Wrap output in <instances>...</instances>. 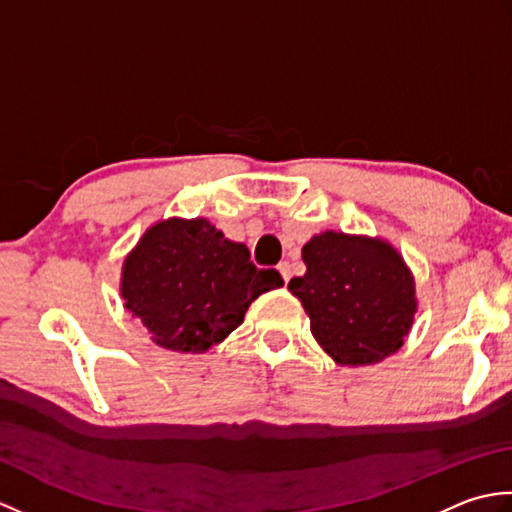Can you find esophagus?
I'll return each mask as SVG.
<instances>
[{
  "label": "esophagus",
  "mask_w": 512,
  "mask_h": 512,
  "mask_svg": "<svg viewBox=\"0 0 512 512\" xmlns=\"http://www.w3.org/2000/svg\"><path fill=\"white\" fill-rule=\"evenodd\" d=\"M277 270H279L281 277H284V281L288 284L290 277H292V268H290V264H288V262H281V264L277 266Z\"/></svg>",
  "instance_id": "34e87169"
}]
</instances>
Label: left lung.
<instances>
[{
  "mask_svg": "<svg viewBox=\"0 0 512 512\" xmlns=\"http://www.w3.org/2000/svg\"><path fill=\"white\" fill-rule=\"evenodd\" d=\"M306 275L288 290L310 317V332L339 365H374L398 352L418 310L416 281L380 237L325 231L301 250Z\"/></svg>",
  "mask_w": 512,
  "mask_h": 512,
  "instance_id": "obj_1",
  "label": "left lung"
}]
</instances>
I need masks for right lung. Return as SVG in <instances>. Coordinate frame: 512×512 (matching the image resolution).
Segmentation results:
<instances>
[{"mask_svg":"<svg viewBox=\"0 0 512 512\" xmlns=\"http://www.w3.org/2000/svg\"><path fill=\"white\" fill-rule=\"evenodd\" d=\"M284 286L275 268H257L244 244L206 220L169 217L147 228L127 255L121 295L151 341L202 354L242 325L262 292Z\"/></svg>","mask_w":512,"mask_h":512,"instance_id":"add662e5","label":"right lung"}]
</instances>
